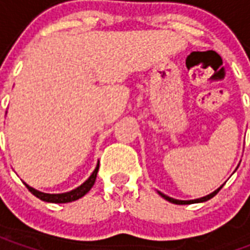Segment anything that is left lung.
<instances>
[{"label":"left lung","mask_w":250,"mask_h":250,"mask_svg":"<svg viewBox=\"0 0 250 250\" xmlns=\"http://www.w3.org/2000/svg\"><path fill=\"white\" fill-rule=\"evenodd\" d=\"M221 188H222V186H221ZM221 188H217L215 191H213V193L209 194V195H206V197H202V198H198V199H194V201H178V199L170 198V197H167V195H165V194H162V193H159V194H161V195H162V197H163V198H165V199H167L168 202H171V204L188 205V204H193V202H195V204H197V202H205V201H208V199L213 198V197H214L215 194H217V193H218V191H220Z\"/></svg>","instance_id":"8db88e82"}]
</instances>
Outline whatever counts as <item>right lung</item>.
<instances>
[{"mask_svg":"<svg viewBox=\"0 0 250 250\" xmlns=\"http://www.w3.org/2000/svg\"><path fill=\"white\" fill-rule=\"evenodd\" d=\"M99 170V165L95 168V171L92 173V175L89 177V178L82 185V186H79L75 190H72V191H68V193H62V194H46V193H41L39 190H36V188H30L28 185H25L28 190H29L30 193L36 195L37 198H40L41 201H45V202H52V204H66V202H72V201H76V199L82 198L83 195H85V194L91 190V188L95 184V181H96V174H98Z\"/></svg>","mask_w":250,"mask_h":250,"instance_id":"obj_1","label":"right lung"}]
</instances>
